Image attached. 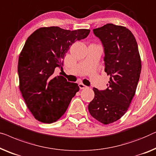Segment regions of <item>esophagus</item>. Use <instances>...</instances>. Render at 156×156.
<instances>
[{
    "label": "esophagus",
    "instance_id": "obj_1",
    "mask_svg": "<svg viewBox=\"0 0 156 156\" xmlns=\"http://www.w3.org/2000/svg\"><path fill=\"white\" fill-rule=\"evenodd\" d=\"M79 87H80V88L81 89H87V88H88V87H87V86L84 85L82 83H79Z\"/></svg>",
    "mask_w": 156,
    "mask_h": 156
}]
</instances>
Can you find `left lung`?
I'll return each instance as SVG.
<instances>
[{"label":"left lung","instance_id":"1","mask_svg":"<svg viewBox=\"0 0 156 156\" xmlns=\"http://www.w3.org/2000/svg\"><path fill=\"white\" fill-rule=\"evenodd\" d=\"M93 31L102 43L105 72L110 77L106 89L94 88L95 96L88 108L92 117L108 125L128 110L141 74V58L134 35L125 27L107 24Z\"/></svg>","mask_w":156,"mask_h":156}]
</instances>
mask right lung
I'll list each match as a JSON object with an SVG mask.
<instances>
[{"label":"right lung","mask_w":156,"mask_h":156,"mask_svg":"<svg viewBox=\"0 0 156 156\" xmlns=\"http://www.w3.org/2000/svg\"><path fill=\"white\" fill-rule=\"evenodd\" d=\"M89 32L86 29L41 27L26 41L18 60L20 90L37 120L44 123L58 120L80 90L77 83L56 76L55 69L62 70L63 58L69 46L85 39Z\"/></svg>","instance_id":"right-lung-1"}]
</instances>
